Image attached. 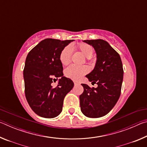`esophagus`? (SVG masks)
Returning a JSON list of instances; mask_svg holds the SVG:
<instances>
[{
    "label": "esophagus",
    "instance_id": "34e87169",
    "mask_svg": "<svg viewBox=\"0 0 147 147\" xmlns=\"http://www.w3.org/2000/svg\"><path fill=\"white\" fill-rule=\"evenodd\" d=\"M74 85H78V83L76 82H74Z\"/></svg>",
    "mask_w": 147,
    "mask_h": 147
}]
</instances>
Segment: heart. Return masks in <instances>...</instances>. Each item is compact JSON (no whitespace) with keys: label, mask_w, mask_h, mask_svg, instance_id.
Instances as JSON below:
<instances>
[{"label":"heart","mask_w":147,"mask_h":147,"mask_svg":"<svg viewBox=\"0 0 147 147\" xmlns=\"http://www.w3.org/2000/svg\"><path fill=\"white\" fill-rule=\"evenodd\" d=\"M77 48L82 53L88 60H90L94 53V49L89 44L85 43H79L77 45ZM73 47L71 45H67L62 50L59 54V60L63 65H67L71 62ZM89 72L88 66L83 65L78 67L76 65H71L66 69L65 74L69 78L73 80L74 81H78Z\"/></svg>","instance_id":"1"}]
</instances>
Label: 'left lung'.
Masks as SVG:
<instances>
[{
  "mask_svg": "<svg viewBox=\"0 0 147 147\" xmlns=\"http://www.w3.org/2000/svg\"><path fill=\"white\" fill-rule=\"evenodd\" d=\"M96 53L95 66L86 76L89 82L96 83V88L82 84L83 93L80 95L81 111L90 118L106 115L118 101L123 80V68L119 54L102 39L84 40Z\"/></svg>",
  "mask_w": 147,
  "mask_h": 147,
  "instance_id": "1",
  "label": "left lung"
}]
</instances>
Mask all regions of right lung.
<instances>
[{"label": "right lung", "instance_id": "add662e5", "mask_svg": "<svg viewBox=\"0 0 147 147\" xmlns=\"http://www.w3.org/2000/svg\"><path fill=\"white\" fill-rule=\"evenodd\" d=\"M74 40L47 38L34 47L26 56L23 71L24 92L27 102L37 115L54 118L62 111L63 99L73 89V82L63 76L59 54ZM59 79L56 88L51 86Z\"/></svg>", "mask_w": 147, "mask_h": 147}]
</instances>
